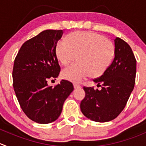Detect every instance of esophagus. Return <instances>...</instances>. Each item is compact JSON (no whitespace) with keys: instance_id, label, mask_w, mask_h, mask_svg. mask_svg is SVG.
<instances>
[{"instance_id":"obj_1","label":"esophagus","mask_w":146,"mask_h":146,"mask_svg":"<svg viewBox=\"0 0 146 146\" xmlns=\"http://www.w3.org/2000/svg\"><path fill=\"white\" fill-rule=\"evenodd\" d=\"M73 87H74L75 89H76V88H80L81 86H80V85L78 84V83H74V84H73Z\"/></svg>"}]
</instances>
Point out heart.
<instances>
[{
    "mask_svg": "<svg viewBox=\"0 0 146 146\" xmlns=\"http://www.w3.org/2000/svg\"><path fill=\"white\" fill-rule=\"evenodd\" d=\"M56 56L63 66H68L77 59L78 62L62 71V77L79 83L89 75L102 76L111 66L115 55L112 42L96 32H74L69 34L66 42L56 45Z\"/></svg>",
    "mask_w": 146,
    "mask_h": 146,
    "instance_id": "obj_1",
    "label": "heart"
}]
</instances>
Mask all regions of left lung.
<instances>
[{"label":"left lung","mask_w":146,"mask_h":146,"mask_svg":"<svg viewBox=\"0 0 146 146\" xmlns=\"http://www.w3.org/2000/svg\"><path fill=\"white\" fill-rule=\"evenodd\" d=\"M115 42V57L100 77L93 80L101 90L83 87L86 96L80 110L86 118L96 122L115 119L124 109L133 91L136 74V60L129 45L120 38Z\"/></svg>","instance_id":"obj_1"}]
</instances>
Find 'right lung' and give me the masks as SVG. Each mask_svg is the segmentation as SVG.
<instances>
[{
    "label": "right lung",
    "instance_id": "right-lung-1",
    "mask_svg": "<svg viewBox=\"0 0 146 146\" xmlns=\"http://www.w3.org/2000/svg\"><path fill=\"white\" fill-rule=\"evenodd\" d=\"M63 33V30L42 31L23 44L14 60V91L23 111L38 123L57 120L73 90L68 80H62L54 88L48 85V80L57 78L60 71L56 48Z\"/></svg>",
    "mask_w": 146,
    "mask_h": 146
}]
</instances>
